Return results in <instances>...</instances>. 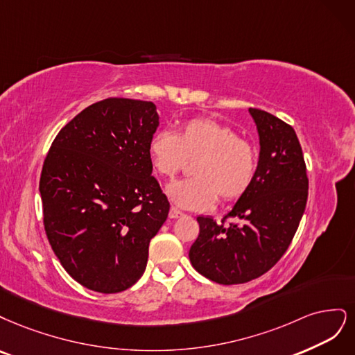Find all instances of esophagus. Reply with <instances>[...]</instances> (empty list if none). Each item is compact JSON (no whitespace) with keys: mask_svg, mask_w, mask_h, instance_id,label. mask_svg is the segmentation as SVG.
I'll return each instance as SVG.
<instances>
[{"mask_svg":"<svg viewBox=\"0 0 355 355\" xmlns=\"http://www.w3.org/2000/svg\"><path fill=\"white\" fill-rule=\"evenodd\" d=\"M182 215H184V214H182L181 211H178L177 208H171L169 209V218H180V216H182Z\"/></svg>","mask_w":355,"mask_h":355,"instance_id":"1","label":"esophagus"}]
</instances>
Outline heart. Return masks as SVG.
Returning a JSON list of instances; mask_svg holds the SVG:
<instances>
[{
	"mask_svg": "<svg viewBox=\"0 0 355 355\" xmlns=\"http://www.w3.org/2000/svg\"><path fill=\"white\" fill-rule=\"evenodd\" d=\"M148 155L159 175L173 178L190 162L193 178L174 181L166 194L177 207L190 211L211 209L216 199L228 203L245 196L258 168L257 147L239 134L207 118L182 123L178 134L157 131L148 143Z\"/></svg>",
	"mask_w": 355,
	"mask_h": 355,
	"instance_id": "heart-1",
	"label": "heart"
}]
</instances>
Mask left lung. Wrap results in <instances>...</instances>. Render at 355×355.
<instances>
[{
  "mask_svg": "<svg viewBox=\"0 0 355 355\" xmlns=\"http://www.w3.org/2000/svg\"><path fill=\"white\" fill-rule=\"evenodd\" d=\"M259 135L252 186L218 224L198 216L199 236L190 248L191 266L220 284H239L267 272L298 230L308 198V177L295 130L261 109H249ZM225 218L241 223L225 226Z\"/></svg>",
  "mask_w": 355,
  "mask_h": 355,
  "instance_id": "1",
  "label": "left lung"
}]
</instances>
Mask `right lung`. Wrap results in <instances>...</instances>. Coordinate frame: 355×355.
<instances>
[{
	"label": "right lung",
	"mask_w": 355,
	"mask_h": 355,
	"mask_svg": "<svg viewBox=\"0 0 355 355\" xmlns=\"http://www.w3.org/2000/svg\"><path fill=\"white\" fill-rule=\"evenodd\" d=\"M152 101L112 97L55 135L42 165L44 228L63 268L100 293L127 291L147 266L169 202L152 175Z\"/></svg>",
	"instance_id": "1"
}]
</instances>
